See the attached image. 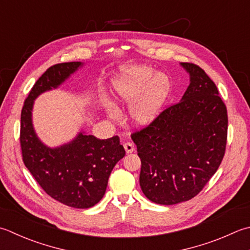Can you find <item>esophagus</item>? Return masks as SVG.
<instances>
[{"instance_id":"1","label":"esophagus","mask_w":250,"mask_h":250,"mask_svg":"<svg viewBox=\"0 0 250 250\" xmlns=\"http://www.w3.org/2000/svg\"><path fill=\"white\" fill-rule=\"evenodd\" d=\"M124 147L125 149V153L126 154H130V153H133L135 150V146L133 143H131V142H126V143L124 144Z\"/></svg>"}]
</instances>
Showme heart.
Listing matches in <instances>:
<instances>
[{"mask_svg": "<svg viewBox=\"0 0 250 250\" xmlns=\"http://www.w3.org/2000/svg\"><path fill=\"white\" fill-rule=\"evenodd\" d=\"M171 81L165 73L148 66L122 68L111 83L112 99L116 104H130L129 115L138 126H147L163 111L171 93ZM107 114L115 119L117 115L109 105Z\"/></svg>", "mask_w": 250, "mask_h": 250, "instance_id": "obj_1", "label": "heart"}]
</instances>
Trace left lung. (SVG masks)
<instances>
[{
	"label": "left lung",
	"mask_w": 250,
	"mask_h": 250,
	"mask_svg": "<svg viewBox=\"0 0 250 250\" xmlns=\"http://www.w3.org/2000/svg\"><path fill=\"white\" fill-rule=\"evenodd\" d=\"M180 65L189 75L182 99L131 135L142 163V192L159 205L196 196L226 153L228 111L216 84L197 65Z\"/></svg>",
	"instance_id": "8db88e82"
}]
</instances>
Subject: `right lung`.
Masks as SVG:
<instances>
[{
	"label": "right lung",
	"mask_w": 250,
	"mask_h": 250,
	"mask_svg": "<svg viewBox=\"0 0 250 250\" xmlns=\"http://www.w3.org/2000/svg\"><path fill=\"white\" fill-rule=\"evenodd\" d=\"M82 66L81 62L57 63L39 78L21 110V146L24 166L46 194L69 207L85 209L103 198L112 169L125 157L119 138L99 140L81 131L68 143L48 147L32 124L34 100L57 89Z\"/></svg>",
	"instance_id": "obj_1"
}]
</instances>
